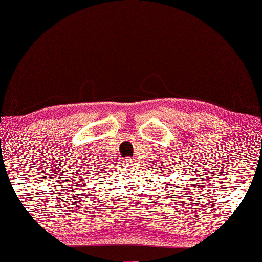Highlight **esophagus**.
<instances>
[{"label": "esophagus", "instance_id": "esophagus-1", "mask_svg": "<svg viewBox=\"0 0 262 262\" xmlns=\"http://www.w3.org/2000/svg\"><path fill=\"white\" fill-rule=\"evenodd\" d=\"M134 161H135L134 158H126V159H125V162H127V164H132Z\"/></svg>", "mask_w": 262, "mask_h": 262}]
</instances>
